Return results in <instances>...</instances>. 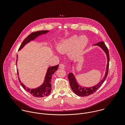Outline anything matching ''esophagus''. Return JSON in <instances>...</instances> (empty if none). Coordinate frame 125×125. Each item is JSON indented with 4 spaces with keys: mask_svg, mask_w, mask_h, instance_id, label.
Returning <instances> with one entry per match:
<instances>
[{
    "mask_svg": "<svg viewBox=\"0 0 125 125\" xmlns=\"http://www.w3.org/2000/svg\"><path fill=\"white\" fill-rule=\"evenodd\" d=\"M59 67H60V68H61V69H64V68H65V65L64 64H62V63H61V64H60V65H59Z\"/></svg>",
    "mask_w": 125,
    "mask_h": 125,
    "instance_id": "1",
    "label": "esophagus"
}]
</instances>
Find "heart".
<instances>
[{
    "mask_svg": "<svg viewBox=\"0 0 125 125\" xmlns=\"http://www.w3.org/2000/svg\"><path fill=\"white\" fill-rule=\"evenodd\" d=\"M88 42V39L85 36L77 37L76 35L72 36L64 39L58 46V51L62 53H67L71 51L73 57H75L81 53Z\"/></svg>",
    "mask_w": 125,
    "mask_h": 125,
    "instance_id": "obj_1",
    "label": "heart"
}]
</instances>
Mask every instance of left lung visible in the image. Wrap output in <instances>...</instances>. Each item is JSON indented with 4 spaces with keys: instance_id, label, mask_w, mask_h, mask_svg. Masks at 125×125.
Masks as SVG:
<instances>
[{
    "instance_id": "obj_1",
    "label": "left lung",
    "mask_w": 125,
    "mask_h": 125,
    "mask_svg": "<svg viewBox=\"0 0 125 125\" xmlns=\"http://www.w3.org/2000/svg\"><path fill=\"white\" fill-rule=\"evenodd\" d=\"M94 45H97L100 46L105 52L106 54L107 58V67H106V71L105 73V74L104 78L101 80L100 82H99L97 85L95 86L94 87H92L91 88H86V87H82L78 85V84L77 83V81L75 79V78L74 76L73 75V73H69L68 75V78L69 81V83L70 87L72 89L74 92L75 94H76L77 95L84 97V96H88L90 95L93 93H94L97 89H98L103 84L105 80L106 79L107 77L108 73V69H109V51L107 48L106 46L105 45V43L103 41H101L100 42H98V43H96L94 44Z\"/></svg>"
}]
</instances>
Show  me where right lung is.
Wrapping results in <instances>:
<instances>
[{
  "instance_id": "add662e5",
  "label": "right lung",
  "mask_w": 125,
  "mask_h": 125,
  "mask_svg": "<svg viewBox=\"0 0 125 125\" xmlns=\"http://www.w3.org/2000/svg\"><path fill=\"white\" fill-rule=\"evenodd\" d=\"M48 31H49L48 30H42V31H36L35 32H32L24 39L21 44V45L19 49V50H20L21 48H23V47L26 44L30 42L31 40H32L35 39L37 36H40L42 34H46L47 32H48ZM17 58L18 57L17 55V60H16L17 61ZM58 66H59V64L56 66L49 67L48 68L46 74L44 83L38 88H36L35 89H28V88L25 87V86L21 82V81L20 80V78H18L19 80V82L21 86L22 87V88L26 91L30 93L34 97H37V98H43V97H47L49 95H50V93L51 92L52 77L54 73H55V72L57 70ZM17 74H19L18 71H17Z\"/></svg>"
}]
</instances>
